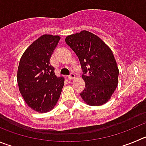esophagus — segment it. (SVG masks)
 Instances as JSON below:
<instances>
[{
    "label": "esophagus",
    "instance_id": "obj_1",
    "mask_svg": "<svg viewBox=\"0 0 146 146\" xmlns=\"http://www.w3.org/2000/svg\"><path fill=\"white\" fill-rule=\"evenodd\" d=\"M75 76H75L74 73H70V76H69L68 78V79H69V80H72V79H73V78H74Z\"/></svg>",
    "mask_w": 146,
    "mask_h": 146
}]
</instances>
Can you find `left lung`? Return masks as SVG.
<instances>
[{
    "instance_id": "1",
    "label": "left lung",
    "mask_w": 146,
    "mask_h": 146,
    "mask_svg": "<svg viewBox=\"0 0 146 146\" xmlns=\"http://www.w3.org/2000/svg\"><path fill=\"white\" fill-rule=\"evenodd\" d=\"M66 44L78 58L85 88L80 94L91 106L105 104L118 84L119 70L110 47L99 36L88 31L69 35Z\"/></svg>"
}]
</instances>
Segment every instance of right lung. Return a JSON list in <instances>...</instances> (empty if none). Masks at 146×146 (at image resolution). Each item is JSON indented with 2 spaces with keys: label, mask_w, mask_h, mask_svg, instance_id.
I'll use <instances>...</instances> for the list:
<instances>
[{
  "label": "right lung",
  "mask_w": 146,
  "mask_h": 146,
  "mask_svg": "<svg viewBox=\"0 0 146 146\" xmlns=\"http://www.w3.org/2000/svg\"><path fill=\"white\" fill-rule=\"evenodd\" d=\"M59 36L44 35L26 50L18 68L17 82L21 94L29 107L38 112L50 111L56 105L64 86L57 77L50 60Z\"/></svg>",
  "instance_id": "1"
}]
</instances>
